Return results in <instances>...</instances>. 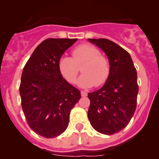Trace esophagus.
<instances>
[{"mask_svg":"<svg viewBox=\"0 0 159 159\" xmlns=\"http://www.w3.org/2000/svg\"><path fill=\"white\" fill-rule=\"evenodd\" d=\"M81 95H82V96H84V97H85V96H87V95H88V93H87L86 92H84V91H81Z\"/></svg>","mask_w":159,"mask_h":159,"instance_id":"34e87169","label":"esophagus"}]
</instances>
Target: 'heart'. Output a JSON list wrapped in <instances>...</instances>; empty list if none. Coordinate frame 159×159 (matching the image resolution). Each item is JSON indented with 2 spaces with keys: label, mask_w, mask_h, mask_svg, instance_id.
I'll return each mask as SVG.
<instances>
[{
  "label": "heart",
  "mask_w": 159,
  "mask_h": 159,
  "mask_svg": "<svg viewBox=\"0 0 159 159\" xmlns=\"http://www.w3.org/2000/svg\"><path fill=\"white\" fill-rule=\"evenodd\" d=\"M72 58L62 57L59 60L60 73L70 84L75 81L79 67L84 74L77 80L82 88L99 87L105 84L110 75V63L100 55L99 49L89 44H82L72 50Z\"/></svg>",
  "instance_id": "b5f03b06"
}]
</instances>
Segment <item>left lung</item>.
Here are the masks:
<instances>
[{"label":"left lung","mask_w":159,"mask_h":159,"mask_svg":"<svg viewBox=\"0 0 159 159\" xmlns=\"http://www.w3.org/2000/svg\"><path fill=\"white\" fill-rule=\"evenodd\" d=\"M88 41L102 49L110 63V75L104 85L88 93V119L95 130L113 134L127 127L135 111L137 71L130 54L117 43L107 39Z\"/></svg>","instance_id":"8db88e82"}]
</instances>
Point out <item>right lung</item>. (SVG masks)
<instances>
[{
  "label": "right lung",
  "instance_id": "right-lung-1",
  "mask_svg": "<svg viewBox=\"0 0 159 159\" xmlns=\"http://www.w3.org/2000/svg\"><path fill=\"white\" fill-rule=\"evenodd\" d=\"M77 39L49 38L40 43L22 72L20 95L27 123L36 134L55 138L67 129L80 91L63 78L59 60Z\"/></svg>",
  "mask_w": 159,
  "mask_h": 159
}]
</instances>
